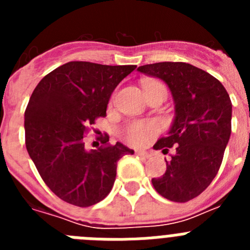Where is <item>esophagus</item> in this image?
I'll return each instance as SVG.
<instances>
[{
  "label": "esophagus",
  "mask_w": 250,
  "mask_h": 250,
  "mask_svg": "<svg viewBox=\"0 0 250 250\" xmlns=\"http://www.w3.org/2000/svg\"><path fill=\"white\" fill-rule=\"evenodd\" d=\"M136 154H138L139 156H141V158H144V159H147V158H150V154L149 152H146V151H140V150H138V151H136Z\"/></svg>",
  "instance_id": "esophagus-1"
}]
</instances>
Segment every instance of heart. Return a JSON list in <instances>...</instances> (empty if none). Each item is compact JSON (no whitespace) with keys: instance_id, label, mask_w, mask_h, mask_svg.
I'll return each instance as SVG.
<instances>
[{"instance_id":"b5f03b06","label":"heart","mask_w":250,"mask_h":250,"mask_svg":"<svg viewBox=\"0 0 250 250\" xmlns=\"http://www.w3.org/2000/svg\"><path fill=\"white\" fill-rule=\"evenodd\" d=\"M159 83L150 81L145 83ZM159 132V126L155 121H131L121 129L120 135L124 140L132 146H144Z\"/></svg>"}]
</instances>
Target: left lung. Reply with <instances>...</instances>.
<instances>
[{"mask_svg": "<svg viewBox=\"0 0 250 250\" xmlns=\"http://www.w3.org/2000/svg\"><path fill=\"white\" fill-rule=\"evenodd\" d=\"M138 71L161 79L175 104V118L155 150L171 158L164 175L151 179L167 199L185 203L207 189L218 174L231 132V101L219 80L187 62H156Z\"/></svg>", "mask_w": 250, "mask_h": 250, "instance_id": "8db88e82", "label": "left lung"}]
</instances>
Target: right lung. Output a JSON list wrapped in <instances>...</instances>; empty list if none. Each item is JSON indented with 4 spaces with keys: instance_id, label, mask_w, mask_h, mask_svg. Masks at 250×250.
<instances>
[{
    "instance_id": "1",
    "label": "right lung",
    "mask_w": 250,
    "mask_h": 250,
    "mask_svg": "<svg viewBox=\"0 0 250 250\" xmlns=\"http://www.w3.org/2000/svg\"><path fill=\"white\" fill-rule=\"evenodd\" d=\"M135 65L109 66L71 61L40 81L25 111L28 155L45 184L60 199L86 208L111 191L118 161L134 154L121 143L103 140L85 149L83 139L98 118H105L115 87Z\"/></svg>"
}]
</instances>
